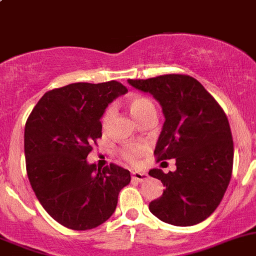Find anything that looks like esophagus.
Wrapping results in <instances>:
<instances>
[{
  "instance_id": "1",
  "label": "esophagus",
  "mask_w": 256,
  "mask_h": 256,
  "mask_svg": "<svg viewBox=\"0 0 256 256\" xmlns=\"http://www.w3.org/2000/svg\"><path fill=\"white\" fill-rule=\"evenodd\" d=\"M131 174H132V176H131V177H132V180H138V182H144V180L147 178V174H146V172L134 171Z\"/></svg>"
}]
</instances>
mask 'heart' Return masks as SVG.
Wrapping results in <instances>:
<instances>
[{"mask_svg":"<svg viewBox=\"0 0 256 256\" xmlns=\"http://www.w3.org/2000/svg\"><path fill=\"white\" fill-rule=\"evenodd\" d=\"M128 112H130L131 115L134 116V118H135L138 122L141 120V118H144V116L148 115V114L156 112L151 100H148L147 98H144V96H135L132 98V99L128 100ZM112 109H108L106 112L104 114V118H102V122L106 124L108 121L110 120V118H112ZM144 152V148L142 146H128L124 150L122 154L128 161L135 164V162L138 160V157H140Z\"/></svg>","mask_w":256,"mask_h":256,"instance_id":"b5f03b06","label":"heart"}]
</instances>
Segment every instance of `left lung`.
Returning <instances> with one entry per match:
<instances>
[{
	"label": "left lung",
	"instance_id": "obj_1",
	"mask_svg": "<svg viewBox=\"0 0 256 256\" xmlns=\"http://www.w3.org/2000/svg\"><path fill=\"white\" fill-rule=\"evenodd\" d=\"M128 82L161 105L164 122L154 154L158 161L176 158V171L148 172L166 186L164 194L150 203V212L172 226H196L216 210L230 180L234 147L228 118L190 76L167 74Z\"/></svg>",
	"mask_w": 256,
	"mask_h": 256
}]
</instances>
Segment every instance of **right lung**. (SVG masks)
Listing matches in <instances>:
<instances>
[{
    "instance_id": "obj_1",
    "label": "right lung",
    "mask_w": 256,
    "mask_h": 256,
    "mask_svg": "<svg viewBox=\"0 0 256 256\" xmlns=\"http://www.w3.org/2000/svg\"><path fill=\"white\" fill-rule=\"evenodd\" d=\"M128 92L120 82H74L46 92L24 128L28 180L54 220L88 230L115 212L130 172L116 164L96 168L88 154L102 138L100 118L116 98Z\"/></svg>"
}]
</instances>
